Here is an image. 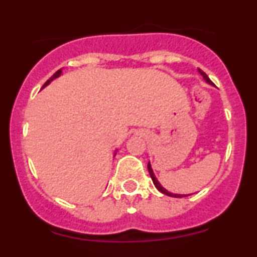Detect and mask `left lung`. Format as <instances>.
<instances>
[{
	"label": "left lung",
	"instance_id": "1",
	"mask_svg": "<svg viewBox=\"0 0 257 257\" xmlns=\"http://www.w3.org/2000/svg\"><path fill=\"white\" fill-rule=\"evenodd\" d=\"M199 73H200L201 76H203L204 80H205V82L208 83V84H211V85H214V83H212L211 80H210L209 77L206 76V73H205V72H203V71H201V69H199ZM148 170H149V175H150V178H152L153 183H154L155 188H157L158 190L160 191V193L165 194V195H168V196H173V198H183V196H188V195H183V194H173V193H170V191H168L167 189H165V188H163V186H162V184H160L159 181H158V179L155 178V175H154V172H153V169H152V165H150V163H148ZM189 195H190V194H189Z\"/></svg>",
	"mask_w": 257,
	"mask_h": 257
}]
</instances>
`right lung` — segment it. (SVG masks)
<instances>
[{
    "label": "right lung",
    "mask_w": 257,
    "mask_h": 257,
    "mask_svg": "<svg viewBox=\"0 0 257 257\" xmlns=\"http://www.w3.org/2000/svg\"><path fill=\"white\" fill-rule=\"evenodd\" d=\"M59 76H62V69H59V71H57V72H56V73H54V74H53V76H52V77H51V78H49V79L47 80V82H46V83H45V84H43L42 89H43V88H45V87H47V85L49 84V83H51V82H52V80H54V79H56V78H58V77H59ZM116 152H118V149H116V150H115V153H114V157H115Z\"/></svg>",
    "instance_id": "obj_1"
}]
</instances>
